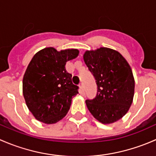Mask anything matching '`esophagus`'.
Returning <instances> with one entry per match:
<instances>
[{"label":"esophagus","mask_w":156,"mask_h":156,"mask_svg":"<svg viewBox=\"0 0 156 156\" xmlns=\"http://www.w3.org/2000/svg\"><path fill=\"white\" fill-rule=\"evenodd\" d=\"M79 86H80V89L81 91H83V83H80V84H79Z\"/></svg>","instance_id":"34e87169"}]
</instances>
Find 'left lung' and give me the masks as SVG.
<instances>
[{
    "instance_id": "1",
    "label": "left lung",
    "mask_w": 156,
    "mask_h": 156,
    "mask_svg": "<svg viewBox=\"0 0 156 156\" xmlns=\"http://www.w3.org/2000/svg\"><path fill=\"white\" fill-rule=\"evenodd\" d=\"M83 59L98 86L96 97L86 101L89 112L103 124L118 121L133 101L134 79L131 67L119 52L106 47L86 51Z\"/></svg>"
}]
</instances>
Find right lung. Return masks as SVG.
Wrapping results in <instances>:
<instances>
[{
  "mask_svg": "<svg viewBox=\"0 0 156 156\" xmlns=\"http://www.w3.org/2000/svg\"><path fill=\"white\" fill-rule=\"evenodd\" d=\"M78 55L75 49L58 52L48 47L32 58L24 75L22 90L27 107L38 121L54 124L66 115L79 87L72 83L65 65Z\"/></svg>",
  "mask_w": 156,
  "mask_h": 156,
  "instance_id": "add662e5",
  "label": "right lung"
}]
</instances>
